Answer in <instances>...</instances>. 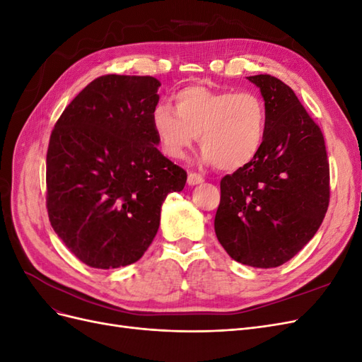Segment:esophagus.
<instances>
[{
    "mask_svg": "<svg viewBox=\"0 0 362 362\" xmlns=\"http://www.w3.org/2000/svg\"><path fill=\"white\" fill-rule=\"evenodd\" d=\"M187 182L190 185H196V184H202L204 182V177L201 173H196V172H190L189 177H187Z\"/></svg>",
    "mask_w": 362,
    "mask_h": 362,
    "instance_id": "obj_1",
    "label": "esophagus"
}]
</instances>
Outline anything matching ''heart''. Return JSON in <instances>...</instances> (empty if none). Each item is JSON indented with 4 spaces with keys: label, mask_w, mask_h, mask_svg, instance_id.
Returning a JSON list of instances; mask_svg holds the SVG:
<instances>
[{
    "label": "heart",
    "mask_w": 362,
    "mask_h": 362,
    "mask_svg": "<svg viewBox=\"0 0 362 362\" xmlns=\"http://www.w3.org/2000/svg\"><path fill=\"white\" fill-rule=\"evenodd\" d=\"M175 108L160 103L151 127L164 156L181 160L199 137L202 158L221 170H238L264 146L267 108L254 92L187 86L173 96Z\"/></svg>",
    "instance_id": "heart-1"
}]
</instances>
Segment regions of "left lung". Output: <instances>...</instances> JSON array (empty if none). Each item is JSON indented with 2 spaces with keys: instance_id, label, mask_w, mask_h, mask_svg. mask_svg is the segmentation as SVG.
Masks as SVG:
<instances>
[{
  "instance_id": "obj_1",
  "label": "left lung",
  "mask_w": 362,
  "mask_h": 362,
  "mask_svg": "<svg viewBox=\"0 0 362 362\" xmlns=\"http://www.w3.org/2000/svg\"><path fill=\"white\" fill-rule=\"evenodd\" d=\"M267 108L258 157L221 181L214 231L228 255L270 269L291 259L320 228L329 205V161L322 129L290 87L247 76Z\"/></svg>"
}]
</instances>
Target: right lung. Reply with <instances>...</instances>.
Instances as JSON below:
<instances>
[{
  "label": "right lung",
  "instance_id": "add662e5",
  "mask_svg": "<svg viewBox=\"0 0 362 362\" xmlns=\"http://www.w3.org/2000/svg\"><path fill=\"white\" fill-rule=\"evenodd\" d=\"M154 76L103 75L64 108L47 152V208L54 231L95 269L141 258L160 226L161 204L187 172L157 149L151 127Z\"/></svg>",
  "mask_w": 362,
  "mask_h": 362
}]
</instances>
